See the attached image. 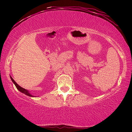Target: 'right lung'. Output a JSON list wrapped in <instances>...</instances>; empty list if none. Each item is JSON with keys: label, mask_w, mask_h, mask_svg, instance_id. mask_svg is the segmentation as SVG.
<instances>
[{"label": "right lung", "mask_w": 132, "mask_h": 132, "mask_svg": "<svg viewBox=\"0 0 132 132\" xmlns=\"http://www.w3.org/2000/svg\"><path fill=\"white\" fill-rule=\"evenodd\" d=\"M10 78H11V80H12V81H13V83L14 84V85L15 86V87H16V88L18 89V90H19L20 91V92H21V93H24V94H26V95H28V96H30V97H33V96L31 94H30L29 93V92L27 90H26V89H24V88H22L21 87H20L19 86V85H18L17 83H16V82H15L14 80H13V78L12 77H10Z\"/></svg>", "instance_id": "1"}]
</instances>
